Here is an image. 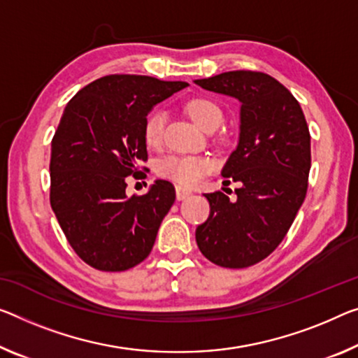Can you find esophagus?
Listing matches in <instances>:
<instances>
[{"label":"esophagus","mask_w":358,"mask_h":358,"mask_svg":"<svg viewBox=\"0 0 358 358\" xmlns=\"http://www.w3.org/2000/svg\"><path fill=\"white\" fill-rule=\"evenodd\" d=\"M190 194L192 192L189 189H184V187L180 185L176 187V198H178V200H184V198H187Z\"/></svg>","instance_id":"34e87169"}]
</instances>
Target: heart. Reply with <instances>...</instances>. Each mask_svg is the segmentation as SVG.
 I'll list each match as a JSON object with an SVG mask.
<instances>
[{
	"instance_id": "obj_1",
	"label": "heart",
	"mask_w": 358,
	"mask_h": 358,
	"mask_svg": "<svg viewBox=\"0 0 358 358\" xmlns=\"http://www.w3.org/2000/svg\"><path fill=\"white\" fill-rule=\"evenodd\" d=\"M185 108L190 118L205 131L219 128L224 120L221 107L210 99H194L187 103ZM164 122H166V115L163 110H153L145 118L144 139L148 145H157L162 141ZM213 169L214 162L210 158L194 155H171L158 164V174L184 187L196 185Z\"/></svg>"
}]
</instances>
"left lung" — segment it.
I'll list each match as a JSON object with an SVG mask.
<instances>
[{
  "label": "left lung",
  "instance_id": "1",
  "mask_svg": "<svg viewBox=\"0 0 358 358\" xmlns=\"http://www.w3.org/2000/svg\"><path fill=\"white\" fill-rule=\"evenodd\" d=\"M195 85L240 102L238 144L222 169L240 187L235 200L222 192L205 194L211 211L196 227V245L217 266L250 267L282 243L304 201L309 128L299 102L271 75L225 71Z\"/></svg>",
  "mask_w": 358,
  "mask_h": 358
}]
</instances>
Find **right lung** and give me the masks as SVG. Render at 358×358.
Here are the masks:
<instances>
[{"instance_id": "add662e5", "label": "right lung", "mask_w": 358, "mask_h": 358, "mask_svg": "<svg viewBox=\"0 0 358 358\" xmlns=\"http://www.w3.org/2000/svg\"><path fill=\"white\" fill-rule=\"evenodd\" d=\"M189 83L108 75L70 99L51 142V206L71 248L97 271L122 272L150 255L174 185L158 179L128 196L126 178L147 160L144 124Z\"/></svg>"}]
</instances>
